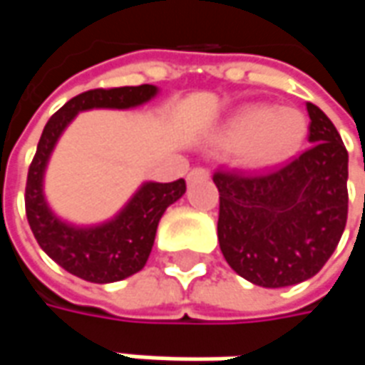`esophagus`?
Segmentation results:
<instances>
[{
	"mask_svg": "<svg viewBox=\"0 0 365 365\" xmlns=\"http://www.w3.org/2000/svg\"><path fill=\"white\" fill-rule=\"evenodd\" d=\"M203 178H209V170L207 168H192L187 176L189 182H195V180H203Z\"/></svg>",
	"mask_w": 365,
	"mask_h": 365,
	"instance_id": "obj_1",
	"label": "esophagus"
}]
</instances>
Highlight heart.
Returning a JSON list of instances; mask_svg holds the SVG:
<instances>
[{
    "label": "heart",
    "mask_w": 365,
    "mask_h": 365,
    "mask_svg": "<svg viewBox=\"0 0 365 365\" xmlns=\"http://www.w3.org/2000/svg\"><path fill=\"white\" fill-rule=\"evenodd\" d=\"M309 132L304 113L294 107L245 106L219 128L215 142L225 152H237L240 166L264 173L290 160Z\"/></svg>",
    "instance_id": "obj_1"
}]
</instances>
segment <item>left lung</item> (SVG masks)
<instances>
[{"label":"left lung","instance_id":"left-lung-1","mask_svg":"<svg viewBox=\"0 0 365 365\" xmlns=\"http://www.w3.org/2000/svg\"><path fill=\"white\" fill-rule=\"evenodd\" d=\"M313 146L264 176L217 173V237L232 270L264 288L313 278L331 258L347 221V150L313 103Z\"/></svg>","mask_w":365,"mask_h":365}]
</instances>
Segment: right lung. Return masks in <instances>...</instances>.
<instances>
[{
	"label": "right lung",
	"mask_w": 365,
	"mask_h": 365,
	"mask_svg": "<svg viewBox=\"0 0 365 365\" xmlns=\"http://www.w3.org/2000/svg\"><path fill=\"white\" fill-rule=\"evenodd\" d=\"M158 95V87H118L93 89L64 103L44 125L36 156L26 182V215L40 247L78 278L109 284L140 272L152 252L156 230L164 211L176 203L187 185L182 178L175 182L146 180L111 219L93 225L71 223L52 211L44 195V175L50 156L68 123L81 111L89 109H132L148 103Z\"/></svg>",
	"instance_id": "obj_1"
}]
</instances>
